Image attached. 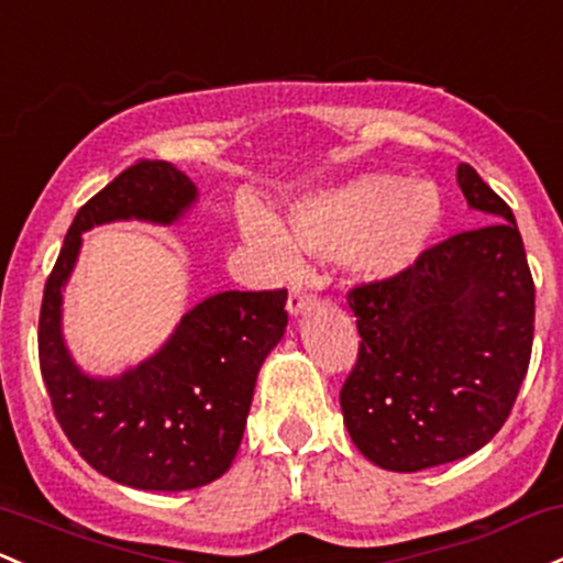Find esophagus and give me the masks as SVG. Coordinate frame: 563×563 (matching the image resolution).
Wrapping results in <instances>:
<instances>
[{"label": "esophagus", "instance_id": "esophagus-1", "mask_svg": "<svg viewBox=\"0 0 563 563\" xmlns=\"http://www.w3.org/2000/svg\"><path fill=\"white\" fill-rule=\"evenodd\" d=\"M310 294L305 291V288L301 286H294L291 288V296H288V305H286V310H288V314H294V318H299L301 312L307 310V307H310Z\"/></svg>", "mask_w": 563, "mask_h": 563}]
</instances>
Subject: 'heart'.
<instances>
[{"instance_id":"obj_1","label":"heart","mask_w":563,"mask_h":563,"mask_svg":"<svg viewBox=\"0 0 563 563\" xmlns=\"http://www.w3.org/2000/svg\"><path fill=\"white\" fill-rule=\"evenodd\" d=\"M446 216L432 181H404L368 173L288 208V238L312 256H342L363 280H395L419 264L435 243ZM249 238L288 264V238L267 216H253Z\"/></svg>"}]
</instances>
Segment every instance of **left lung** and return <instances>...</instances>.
<instances>
[{
	"label": "left lung",
	"instance_id": "8db88e82",
	"mask_svg": "<svg viewBox=\"0 0 563 563\" xmlns=\"http://www.w3.org/2000/svg\"><path fill=\"white\" fill-rule=\"evenodd\" d=\"M486 227L454 234L395 280L350 291L361 350L339 404L357 452L417 473L497 435L532 357L534 283L508 202L462 163Z\"/></svg>",
	"mask_w": 563,
	"mask_h": 563
}]
</instances>
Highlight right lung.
Instances as JSON below:
<instances>
[{
  "label": "right lung",
  "instance_id": "add662e5",
  "mask_svg": "<svg viewBox=\"0 0 563 563\" xmlns=\"http://www.w3.org/2000/svg\"><path fill=\"white\" fill-rule=\"evenodd\" d=\"M195 181L163 159L122 170L74 216L47 277L40 368L55 419L98 473L141 492H187L230 471L253 387L288 325V291L208 296L135 366L114 376L79 368L64 339V291L82 234L114 221L170 227L197 202Z\"/></svg>",
  "mask_w": 563,
  "mask_h": 563
}]
</instances>
